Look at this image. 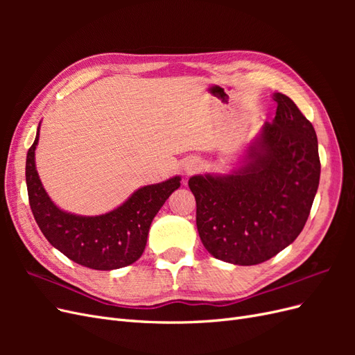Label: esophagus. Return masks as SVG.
I'll use <instances>...</instances> for the list:
<instances>
[{"label": "esophagus", "mask_w": 355, "mask_h": 355, "mask_svg": "<svg viewBox=\"0 0 355 355\" xmlns=\"http://www.w3.org/2000/svg\"><path fill=\"white\" fill-rule=\"evenodd\" d=\"M200 168H201V161L198 158H189L185 161V164H184V170L187 175L196 173V171Z\"/></svg>", "instance_id": "esophagus-1"}]
</instances>
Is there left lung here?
I'll use <instances>...</instances> for the list:
<instances>
[{
    "instance_id": "1",
    "label": "left lung",
    "mask_w": 355,
    "mask_h": 355,
    "mask_svg": "<svg viewBox=\"0 0 355 355\" xmlns=\"http://www.w3.org/2000/svg\"><path fill=\"white\" fill-rule=\"evenodd\" d=\"M228 175L189 178L197 230L206 250L234 265H257L284 250L304 230L320 182L313 124L286 94Z\"/></svg>"
}]
</instances>
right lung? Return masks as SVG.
<instances>
[{
  "instance_id": "1",
  "label": "right lung",
  "mask_w": 355,
  "mask_h": 355,
  "mask_svg": "<svg viewBox=\"0 0 355 355\" xmlns=\"http://www.w3.org/2000/svg\"><path fill=\"white\" fill-rule=\"evenodd\" d=\"M35 141L26 155L29 206L49 243L71 261L99 271H111L142 256L149 227L166 200L180 187V176L136 189L120 206L98 216H83L56 206L42 187L35 166Z\"/></svg>"
}]
</instances>
